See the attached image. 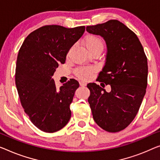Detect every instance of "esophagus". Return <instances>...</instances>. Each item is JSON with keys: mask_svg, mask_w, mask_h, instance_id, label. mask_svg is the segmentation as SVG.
<instances>
[{"mask_svg": "<svg viewBox=\"0 0 160 160\" xmlns=\"http://www.w3.org/2000/svg\"><path fill=\"white\" fill-rule=\"evenodd\" d=\"M86 82H85L84 81H80V85L82 87H84V86H86Z\"/></svg>", "mask_w": 160, "mask_h": 160, "instance_id": "1", "label": "esophagus"}]
</instances>
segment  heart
I'll return each instance as SVG.
<instances>
[{
	"instance_id": "obj_1",
	"label": "heart",
	"mask_w": 160,
	"mask_h": 160,
	"mask_svg": "<svg viewBox=\"0 0 160 160\" xmlns=\"http://www.w3.org/2000/svg\"><path fill=\"white\" fill-rule=\"evenodd\" d=\"M85 45L88 51L91 52L95 49H102L103 48V42L99 37L96 35L90 34L87 36L85 39ZM95 71L92 67H80L75 70V74L77 77L83 80L89 78Z\"/></svg>"
}]
</instances>
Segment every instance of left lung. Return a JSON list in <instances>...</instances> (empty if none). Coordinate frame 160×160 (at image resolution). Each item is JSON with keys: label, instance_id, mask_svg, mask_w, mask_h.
<instances>
[{"label": "left lung", "instance_id": "1", "mask_svg": "<svg viewBox=\"0 0 160 160\" xmlns=\"http://www.w3.org/2000/svg\"><path fill=\"white\" fill-rule=\"evenodd\" d=\"M86 30L106 41V63L97 80L111 88L108 92L94 82L88 84L92 117L106 132H120L134 119L146 93L147 56L135 33L118 20L89 26Z\"/></svg>", "mask_w": 160, "mask_h": 160}]
</instances>
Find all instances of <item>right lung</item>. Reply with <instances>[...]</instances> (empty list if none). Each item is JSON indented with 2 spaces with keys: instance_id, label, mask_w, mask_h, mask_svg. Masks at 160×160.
Listing matches in <instances>:
<instances>
[{
  "instance_id": "add662e5",
  "label": "right lung",
  "mask_w": 160,
  "mask_h": 160,
  "mask_svg": "<svg viewBox=\"0 0 160 160\" xmlns=\"http://www.w3.org/2000/svg\"><path fill=\"white\" fill-rule=\"evenodd\" d=\"M85 30L84 26H44L28 34L19 49L15 74L18 96L31 121L42 132H57L71 117L70 106L79 82L70 79L57 89L52 77Z\"/></svg>"
}]
</instances>
